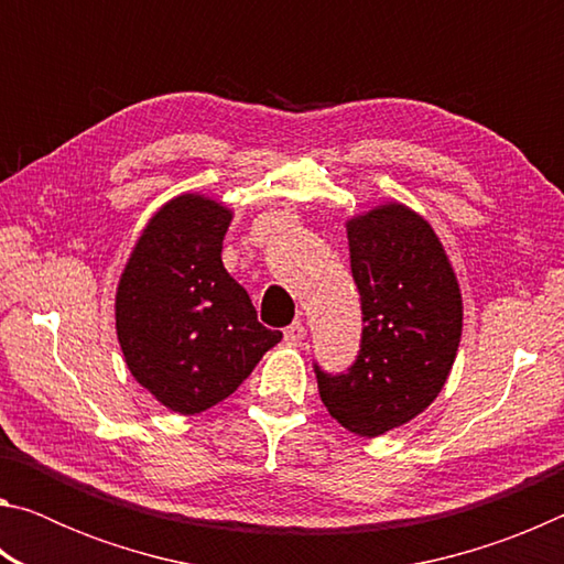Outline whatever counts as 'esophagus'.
I'll use <instances>...</instances> for the list:
<instances>
[{
	"mask_svg": "<svg viewBox=\"0 0 564 564\" xmlns=\"http://www.w3.org/2000/svg\"><path fill=\"white\" fill-rule=\"evenodd\" d=\"M303 338H305V328H303V323H291V326L283 330V340H285V346H301Z\"/></svg>",
	"mask_w": 564,
	"mask_h": 564,
	"instance_id": "34e87169",
	"label": "esophagus"
}]
</instances>
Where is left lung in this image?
<instances>
[{"instance_id":"1","label":"left lung","mask_w":564,"mask_h":564,"mask_svg":"<svg viewBox=\"0 0 564 564\" xmlns=\"http://www.w3.org/2000/svg\"><path fill=\"white\" fill-rule=\"evenodd\" d=\"M346 226L360 350L340 376L313 368L328 413L376 437L410 423L443 390L463 336V295L441 238L413 208L388 202Z\"/></svg>"}]
</instances>
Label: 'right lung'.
Returning a JSON list of instances; mask_svg holds the SVG:
<instances>
[{"mask_svg":"<svg viewBox=\"0 0 564 564\" xmlns=\"http://www.w3.org/2000/svg\"><path fill=\"white\" fill-rule=\"evenodd\" d=\"M234 214L202 194L149 218L117 289V336L131 376L181 415L221 403L283 336L259 323L224 269Z\"/></svg>","mask_w":564,"mask_h":564,"instance_id":"add662e5","label":"right lung"}]
</instances>
